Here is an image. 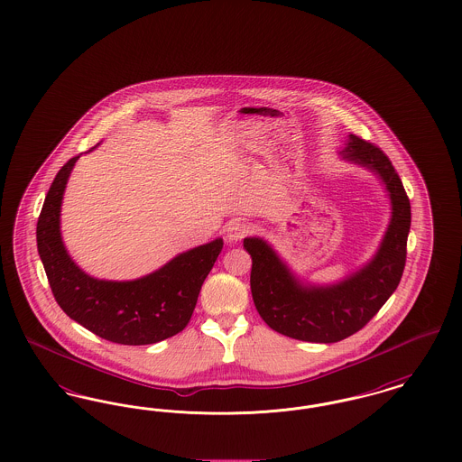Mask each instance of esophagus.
<instances>
[{"label": "esophagus", "instance_id": "esophagus-1", "mask_svg": "<svg viewBox=\"0 0 462 462\" xmlns=\"http://www.w3.org/2000/svg\"><path fill=\"white\" fill-rule=\"evenodd\" d=\"M251 230H253V226L247 221H232L226 228V239L230 242L241 241L242 237L251 234Z\"/></svg>", "mask_w": 462, "mask_h": 462}]
</instances>
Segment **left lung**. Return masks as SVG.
<instances>
[{"label":"left lung","instance_id":"1","mask_svg":"<svg viewBox=\"0 0 462 462\" xmlns=\"http://www.w3.org/2000/svg\"><path fill=\"white\" fill-rule=\"evenodd\" d=\"M339 155L379 178L390 199L388 226L367 263L336 282L313 284L298 277L272 244L244 239L253 260L254 307L268 328L300 341L336 343L362 329L395 292L405 266L411 202L392 161L355 134H346Z\"/></svg>","mask_w":462,"mask_h":462}]
</instances>
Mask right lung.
Returning <instances> with one entry per match:
<instances>
[{
    "instance_id": "1",
    "label": "right lung",
    "mask_w": 462,
    "mask_h": 462,
    "mask_svg": "<svg viewBox=\"0 0 462 462\" xmlns=\"http://www.w3.org/2000/svg\"><path fill=\"white\" fill-rule=\"evenodd\" d=\"M79 157L67 161L55 176L36 226L38 253L59 307L85 329L119 345H152L175 336L194 313L223 239L183 251L152 273L133 281L91 277L70 258L60 232L67 181Z\"/></svg>"
}]
</instances>
